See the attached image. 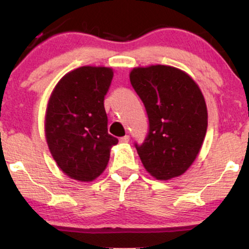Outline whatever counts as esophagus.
Masks as SVG:
<instances>
[{"instance_id":"1","label":"esophagus","mask_w":249,"mask_h":249,"mask_svg":"<svg viewBox=\"0 0 249 249\" xmlns=\"http://www.w3.org/2000/svg\"><path fill=\"white\" fill-rule=\"evenodd\" d=\"M119 142H130V136H128V134H126V136L122 137V138L119 139Z\"/></svg>"}]
</instances>
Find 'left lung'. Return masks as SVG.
<instances>
[{
    "mask_svg": "<svg viewBox=\"0 0 249 249\" xmlns=\"http://www.w3.org/2000/svg\"><path fill=\"white\" fill-rule=\"evenodd\" d=\"M130 82L148 117V133L134 144L151 176L168 180L186 172L207 131V107L196 83L167 65L134 68Z\"/></svg>",
    "mask_w": 249,
    "mask_h": 249,
    "instance_id": "8db88e82",
    "label": "left lung"
}]
</instances>
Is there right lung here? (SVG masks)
Returning <instances> with one entry per match:
<instances>
[{"instance_id": "1", "label": "right lung", "mask_w": 249, "mask_h": 249, "mask_svg": "<svg viewBox=\"0 0 249 249\" xmlns=\"http://www.w3.org/2000/svg\"><path fill=\"white\" fill-rule=\"evenodd\" d=\"M112 77L111 68L81 67L62 77L48 103V146L63 172L79 181L101 176L118 142L107 133L104 107Z\"/></svg>"}]
</instances>
